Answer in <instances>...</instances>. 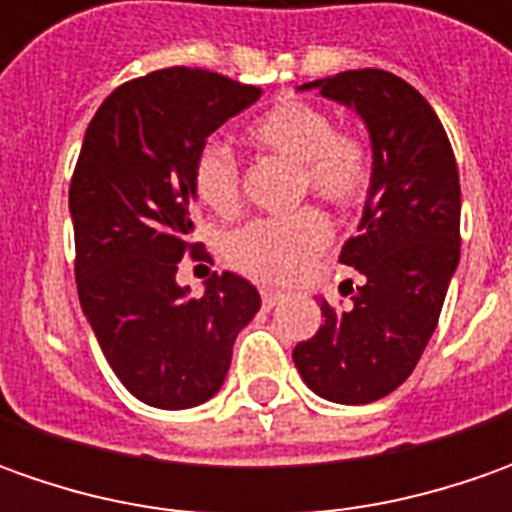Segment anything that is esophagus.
I'll return each mask as SVG.
<instances>
[{"instance_id":"1","label":"esophagus","mask_w":512,"mask_h":512,"mask_svg":"<svg viewBox=\"0 0 512 512\" xmlns=\"http://www.w3.org/2000/svg\"><path fill=\"white\" fill-rule=\"evenodd\" d=\"M282 299H285V293H279V290H267V287H265V290H262V302H265L267 310H270V307L279 305Z\"/></svg>"}]
</instances>
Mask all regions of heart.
<instances>
[{"label":"heart","mask_w":512,"mask_h":512,"mask_svg":"<svg viewBox=\"0 0 512 512\" xmlns=\"http://www.w3.org/2000/svg\"><path fill=\"white\" fill-rule=\"evenodd\" d=\"M247 139L299 165L302 190L333 207L359 205L370 187V150L362 139L339 133L330 113L305 99H282L247 125ZM193 187L205 207L230 216L239 207V165L225 142L210 139L193 159ZM330 230L316 210L285 219H259L236 230L227 242V259L242 273L287 285L305 273L325 250Z\"/></svg>","instance_id":"b5f03b06"}]
</instances>
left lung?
Wrapping results in <instances>:
<instances>
[{"mask_svg": "<svg viewBox=\"0 0 512 512\" xmlns=\"http://www.w3.org/2000/svg\"><path fill=\"white\" fill-rule=\"evenodd\" d=\"M299 90H319L362 119L373 170L359 236L339 256L364 285L347 313L322 302L325 325L296 344L293 362L327 402H376L419 364L459 265L456 156L436 110L387 70H344Z\"/></svg>", "mask_w": 512, "mask_h": 512, "instance_id": "obj_1", "label": "left lung"}]
</instances>
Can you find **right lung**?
Masks as SVG:
<instances>
[{
  "label": "right lung",
  "mask_w": 512,
  "mask_h": 512,
  "mask_svg": "<svg viewBox=\"0 0 512 512\" xmlns=\"http://www.w3.org/2000/svg\"><path fill=\"white\" fill-rule=\"evenodd\" d=\"M262 90L210 70L165 68L116 88L85 130L70 182L76 287L105 359L139 402L185 410L225 384L233 342L259 313L236 273L205 296L176 282L193 245V159Z\"/></svg>",
  "instance_id": "right-lung-1"
}]
</instances>
